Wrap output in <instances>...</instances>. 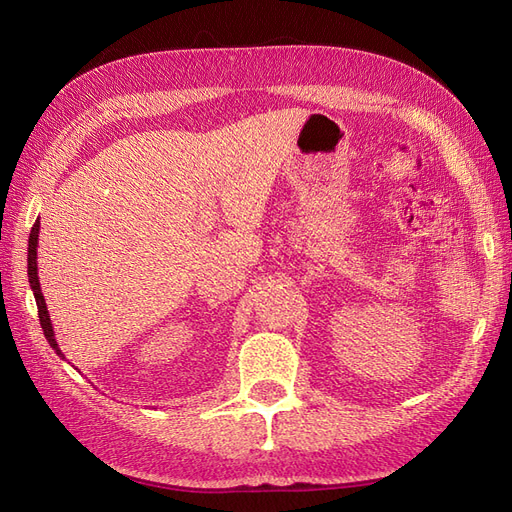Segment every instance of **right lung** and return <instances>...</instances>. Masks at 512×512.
Masks as SVG:
<instances>
[{"label": "right lung", "instance_id": "add662e5", "mask_svg": "<svg viewBox=\"0 0 512 512\" xmlns=\"http://www.w3.org/2000/svg\"><path fill=\"white\" fill-rule=\"evenodd\" d=\"M38 235H40V222L36 220V224L32 226V232H29V243H27V277H29V286H32V290H34V299H36V305H38L40 327L44 331L46 342L51 344V348L59 356H64V352L59 350V344H57V339H55V331H53V324H51V316H49V309H46L44 294L40 290V277H38Z\"/></svg>", "mask_w": 512, "mask_h": 512}]
</instances>
